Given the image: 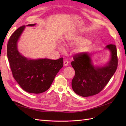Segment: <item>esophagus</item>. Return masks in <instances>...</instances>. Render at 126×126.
Returning <instances> with one entry per match:
<instances>
[{"mask_svg": "<svg viewBox=\"0 0 126 126\" xmlns=\"http://www.w3.org/2000/svg\"><path fill=\"white\" fill-rule=\"evenodd\" d=\"M69 64V62L67 60H65L64 61V66H67Z\"/></svg>", "mask_w": 126, "mask_h": 126, "instance_id": "obj_1", "label": "esophagus"}]
</instances>
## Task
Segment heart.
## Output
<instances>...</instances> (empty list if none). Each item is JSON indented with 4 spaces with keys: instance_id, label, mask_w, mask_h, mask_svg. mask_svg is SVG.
<instances>
[{
    "instance_id": "1",
    "label": "heart",
    "mask_w": 126,
    "mask_h": 126,
    "mask_svg": "<svg viewBox=\"0 0 126 126\" xmlns=\"http://www.w3.org/2000/svg\"><path fill=\"white\" fill-rule=\"evenodd\" d=\"M88 42V39L86 38L82 37L78 35L69 36L66 39L65 45L68 47H73ZM61 49H63L61 47Z\"/></svg>"
}]
</instances>
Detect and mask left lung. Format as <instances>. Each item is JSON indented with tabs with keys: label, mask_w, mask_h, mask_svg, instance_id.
<instances>
[{
	"label": "left lung",
	"mask_w": 126,
	"mask_h": 126,
	"mask_svg": "<svg viewBox=\"0 0 126 126\" xmlns=\"http://www.w3.org/2000/svg\"><path fill=\"white\" fill-rule=\"evenodd\" d=\"M110 50L111 57L104 66L93 65L91 55L87 52L77 53L74 56L71 64L75 71L71 85L77 95L88 97L97 94L107 84L115 73L118 64L116 47L114 44L107 45Z\"/></svg>",
	"instance_id": "left-lung-1"
}]
</instances>
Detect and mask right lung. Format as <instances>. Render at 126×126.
Masks as SVG:
<instances>
[{"label":"right lung","mask_w":126,"mask_h":126,"mask_svg":"<svg viewBox=\"0 0 126 126\" xmlns=\"http://www.w3.org/2000/svg\"><path fill=\"white\" fill-rule=\"evenodd\" d=\"M29 24L28 26H34ZM23 25L11 36L7 45V55L12 75L25 92L40 94L50 87L58 72L63 66V58L31 60L24 57L17 49V42L25 29Z\"/></svg>","instance_id":"add662e5"}]
</instances>
